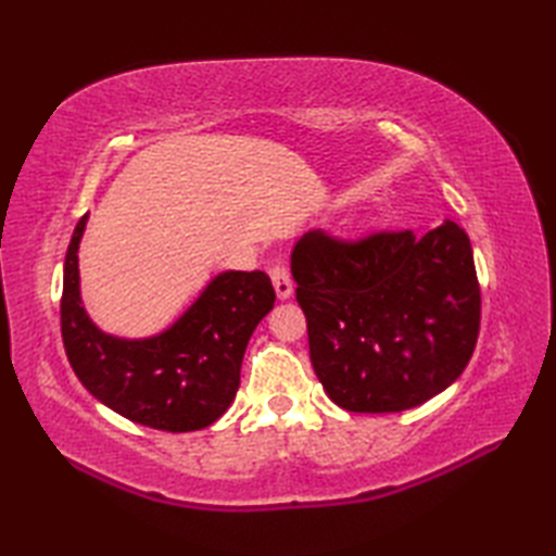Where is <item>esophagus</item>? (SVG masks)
Masks as SVG:
<instances>
[{
    "label": "esophagus",
    "instance_id": "obj_1",
    "mask_svg": "<svg viewBox=\"0 0 556 556\" xmlns=\"http://www.w3.org/2000/svg\"><path fill=\"white\" fill-rule=\"evenodd\" d=\"M269 277H271V285H275L277 296L289 299L293 291V285H291V271H289L285 260H275V263L269 265Z\"/></svg>",
    "mask_w": 556,
    "mask_h": 556
}]
</instances>
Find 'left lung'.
Wrapping results in <instances>:
<instances>
[{"instance_id": "obj_1", "label": "left lung", "mask_w": 556, "mask_h": 556, "mask_svg": "<svg viewBox=\"0 0 556 556\" xmlns=\"http://www.w3.org/2000/svg\"><path fill=\"white\" fill-rule=\"evenodd\" d=\"M296 301L311 361L337 406L396 413L444 392L466 370L480 332V285L456 222L344 239L325 229L293 248Z\"/></svg>"}]
</instances>
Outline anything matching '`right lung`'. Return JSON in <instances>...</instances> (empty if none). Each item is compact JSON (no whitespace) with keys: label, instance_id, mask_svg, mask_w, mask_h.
I'll return each instance as SVG.
<instances>
[{"label":"right lung","instance_id":"add662e5","mask_svg":"<svg viewBox=\"0 0 556 556\" xmlns=\"http://www.w3.org/2000/svg\"><path fill=\"white\" fill-rule=\"evenodd\" d=\"M86 219L71 236L59 308L71 368L92 396L128 420L167 432L207 428L233 401L248 339L275 305L269 277L260 269L224 271L179 323L152 339L102 334L78 293Z\"/></svg>","mask_w":556,"mask_h":556}]
</instances>
